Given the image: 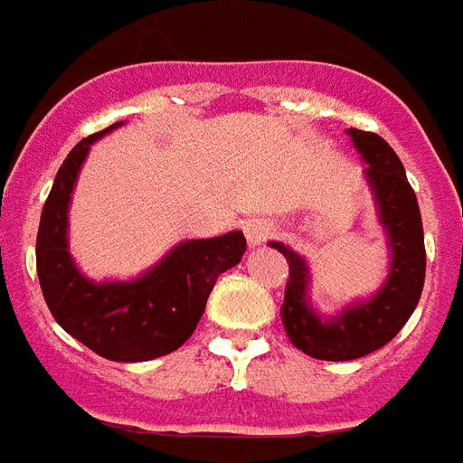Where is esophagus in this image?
Here are the masks:
<instances>
[{
	"label": "esophagus",
	"mask_w": 463,
	"mask_h": 463,
	"mask_svg": "<svg viewBox=\"0 0 463 463\" xmlns=\"http://www.w3.org/2000/svg\"><path fill=\"white\" fill-rule=\"evenodd\" d=\"M246 239H249V244H264L266 239H271L273 236V227L266 222V219H251L249 224L244 227Z\"/></svg>",
	"instance_id": "esophagus-1"
}]
</instances>
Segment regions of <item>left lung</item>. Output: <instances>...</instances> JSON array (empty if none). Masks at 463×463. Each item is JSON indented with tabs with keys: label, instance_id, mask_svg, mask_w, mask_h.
I'll use <instances>...</instances> for the list:
<instances>
[{
	"label": "left lung",
	"instance_id": "obj_1",
	"mask_svg": "<svg viewBox=\"0 0 463 463\" xmlns=\"http://www.w3.org/2000/svg\"><path fill=\"white\" fill-rule=\"evenodd\" d=\"M353 143L367 160L380 219L390 234L392 269L384 288L370 303L347 308L340 318L320 320L306 306V264L291 249L273 241L288 261V281L283 293L281 320L293 345L316 360H357L387 345L402 330L424 288V229L417 194L407 182L400 157L377 133L350 128Z\"/></svg>",
	"mask_w": 463,
	"mask_h": 463
}]
</instances>
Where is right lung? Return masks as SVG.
I'll use <instances>...</instances> for the list:
<instances>
[{"label": "right lung", "mask_w": 463, "mask_h": 463, "mask_svg": "<svg viewBox=\"0 0 463 463\" xmlns=\"http://www.w3.org/2000/svg\"><path fill=\"white\" fill-rule=\"evenodd\" d=\"M118 125L83 137L61 165L39 222L36 273L46 306L69 335L108 360L145 363L177 350L194 333L219 273L241 261L246 239L229 232L184 241L137 281H86L66 249V212L90 143Z\"/></svg>", "instance_id": "right-lung-1"}]
</instances>
